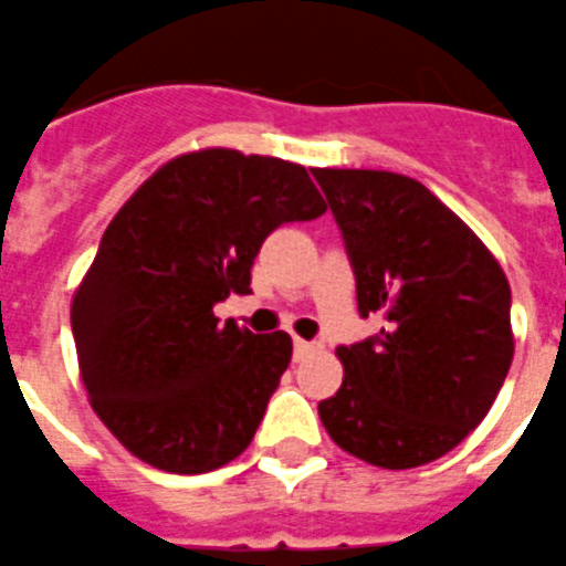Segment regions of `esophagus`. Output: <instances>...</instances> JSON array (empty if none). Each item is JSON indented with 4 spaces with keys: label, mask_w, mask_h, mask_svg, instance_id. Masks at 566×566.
Returning <instances> with one entry per match:
<instances>
[{
    "label": "esophagus",
    "mask_w": 566,
    "mask_h": 566,
    "mask_svg": "<svg viewBox=\"0 0 566 566\" xmlns=\"http://www.w3.org/2000/svg\"><path fill=\"white\" fill-rule=\"evenodd\" d=\"M312 350H314L312 340H302V338L293 340V356H296V359H302V356H308V353H312Z\"/></svg>",
    "instance_id": "1"
}]
</instances>
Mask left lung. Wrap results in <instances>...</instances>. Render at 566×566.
<instances>
[{
    "label": "left lung",
    "instance_id": "obj_1",
    "mask_svg": "<svg viewBox=\"0 0 566 566\" xmlns=\"http://www.w3.org/2000/svg\"><path fill=\"white\" fill-rule=\"evenodd\" d=\"M382 329L338 347L344 382L326 433L379 469L439 460L484 421L513 359L511 284L486 245L424 184L370 168H314Z\"/></svg>",
    "mask_w": 566,
    "mask_h": 566
}]
</instances>
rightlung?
<instances>
[{
  "instance_id": "add662e5",
  "label": "right lung",
  "mask_w": 566,
  "mask_h": 566,
  "mask_svg": "<svg viewBox=\"0 0 566 566\" xmlns=\"http://www.w3.org/2000/svg\"><path fill=\"white\" fill-rule=\"evenodd\" d=\"M321 213L305 168L228 148L171 159L120 207L73 296L71 329L94 412L129 454L201 474L249 448L293 344L219 323L213 305L252 291L275 228Z\"/></svg>"
}]
</instances>
